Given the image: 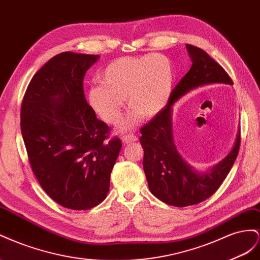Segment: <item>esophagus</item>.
Wrapping results in <instances>:
<instances>
[{"label":"esophagus","instance_id":"1","mask_svg":"<svg viewBox=\"0 0 260 260\" xmlns=\"http://www.w3.org/2000/svg\"><path fill=\"white\" fill-rule=\"evenodd\" d=\"M121 139H122V142L124 144H129V143H133V142H136L138 138H137V136L133 135V134H126V135H123L121 137Z\"/></svg>","mask_w":260,"mask_h":260}]
</instances>
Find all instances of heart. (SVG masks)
Instances as JSON below:
<instances>
[{"mask_svg": "<svg viewBox=\"0 0 260 260\" xmlns=\"http://www.w3.org/2000/svg\"><path fill=\"white\" fill-rule=\"evenodd\" d=\"M99 78L100 83L88 90L89 105L103 121L116 124L126 99L133 112L123 128L134 125L139 116L157 115L167 106L174 86L173 65L159 53L115 58L101 71Z\"/></svg>", "mask_w": 260, "mask_h": 260, "instance_id": "heart-1", "label": "heart"}]
</instances>
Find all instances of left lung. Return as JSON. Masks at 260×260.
<instances>
[{
	"instance_id": "8db88e82",
	"label": "left lung",
	"mask_w": 260,
	"mask_h": 260,
	"mask_svg": "<svg viewBox=\"0 0 260 260\" xmlns=\"http://www.w3.org/2000/svg\"><path fill=\"white\" fill-rule=\"evenodd\" d=\"M192 65L172 90L168 105L140 129L144 149V171L148 186L161 202L175 207H186L204 202L218 190L239 154L241 131L226 157L209 172L197 173L176 151L172 137L171 112L173 103L199 86L229 84L233 81L222 66L206 52L186 44Z\"/></svg>"
}]
</instances>
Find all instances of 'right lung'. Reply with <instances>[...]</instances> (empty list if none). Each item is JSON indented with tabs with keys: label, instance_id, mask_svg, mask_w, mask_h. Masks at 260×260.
<instances>
[{
	"label": "right lung",
	"instance_id": "add662e5",
	"mask_svg": "<svg viewBox=\"0 0 260 260\" xmlns=\"http://www.w3.org/2000/svg\"><path fill=\"white\" fill-rule=\"evenodd\" d=\"M99 55L63 52L29 83L20 128L29 163L43 190L73 210H89L106 199L122 148L98 120L84 93V76Z\"/></svg>",
	"mask_w": 260,
	"mask_h": 260
}]
</instances>
